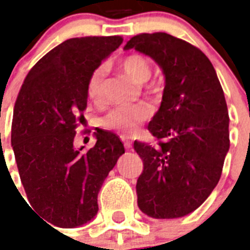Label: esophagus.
Listing matches in <instances>:
<instances>
[{
	"label": "esophagus",
	"mask_w": 250,
	"mask_h": 250,
	"mask_svg": "<svg viewBox=\"0 0 250 250\" xmlns=\"http://www.w3.org/2000/svg\"><path fill=\"white\" fill-rule=\"evenodd\" d=\"M122 141H123V144H125V149H131L132 148V141L129 140L128 136H125V135H122L121 136Z\"/></svg>",
	"instance_id": "1"
}]
</instances>
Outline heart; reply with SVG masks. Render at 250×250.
<instances>
[{
  "label": "heart",
  "mask_w": 250,
  "mask_h": 250,
  "mask_svg": "<svg viewBox=\"0 0 250 250\" xmlns=\"http://www.w3.org/2000/svg\"><path fill=\"white\" fill-rule=\"evenodd\" d=\"M122 70L132 78L136 83H145L152 75V66L146 57L143 54L132 53L123 57L119 62ZM104 76L105 68L97 67L89 76L88 80V97L93 104L104 102ZM150 92L154 88H149ZM152 113L150 106L146 104H136L132 106H118L102 118V125L109 129H115L123 133H132L137 128V125L146 121Z\"/></svg>",
  "instance_id": "b5f03b06"
}]
</instances>
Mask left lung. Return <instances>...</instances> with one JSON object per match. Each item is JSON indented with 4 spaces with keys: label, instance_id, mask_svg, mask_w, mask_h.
<instances>
[{
    "label": "left lung",
    "instance_id": "obj_1",
    "mask_svg": "<svg viewBox=\"0 0 250 250\" xmlns=\"http://www.w3.org/2000/svg\"><path fill=\"white\" fill-rule=\"evenodd\" d=\"M125 49L152 57L166 79L160 110L148 125L158 143L133 144L144 164L137 205L157 219L184 217L209 197L221 179L229 149L225 93L209 58L182 39L140 33Z\"/></svg>",
    "mask_w": 250,
    "mask_h": 250
}]
</instances>
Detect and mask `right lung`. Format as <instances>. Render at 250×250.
Listing matches in <instances>:
<instances>
[{
	"instance_id": "obj_1",
	"label": "right lung",
	"mask_w": 250,
	"mask_h": 250,
	"mask_svg": "<svg viewBox=\"0 0 250 250\" xmlns=\"http://www.w3.org/2000/svg\"><path fill=\"white\" fill-rule=\"evenodd\" d=\"M122 42L121 36L63 41L29 70L15 101L11 145L21 184L32 209L57 227L93 219L102 183L125 153L119 137L104 129L89 150L74 148L90 74Z\"/></svg>"
}]
</instances>
